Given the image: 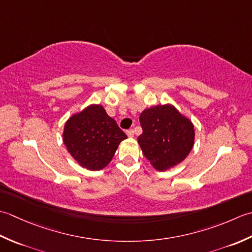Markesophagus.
Instances as JSON below:
<instances>
[{
	"label": "esophagus",
	"mask_w": 252,
	"mask_h": 252,
	"mask_svg": "<svg viewBox=\"0 0 252 252\" xmlns=\"http://www.w3.org/2000/svg\"><path fill=\"white\" fill-rule=\"evenodd\" d=\"M126 133H127V136H128V137H130V138H131V137H133V129L127 130V131H126Z\"/></svg>",
	"instance_id": "esophagus-1"
}]
</instances>
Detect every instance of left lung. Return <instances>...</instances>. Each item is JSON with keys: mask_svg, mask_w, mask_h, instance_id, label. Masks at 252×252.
I'll return each mask as SVG.
<instances>
[{"mask_svg": "<svg viewBox=\"0 0 252 252\" xmlns=\"http://www.w3.org/2000/svg\"><path fill=\"white\" fill-rule=\"evenodd\" d=\"M138 143L151 165L164 172L182 163L192 150L194 126L171 103L143 110Z\"/></svg>", "mask_w": 252, "mask_h": 252, "instance_id": "obj_1", "label": "left lung"}]
</instances>
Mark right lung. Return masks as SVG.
<instances>
[{
    "label": "right lung",
    "instance_id": "obj_1",
    "mask_svg": "<svg viewBox=\"0 0 252 252\" xmlns=\"http://www.w3.org/2000/svg\"><path fill=\"white\" fill-rule=\"evenodd\" d=\"M127 138L103 105L89 104L66 121L63 142L81 167L100 171L107 166L120 143Z\"/></svg>",
    "mask_w": 252,
    "mask_h": 252
}]
</instances>
